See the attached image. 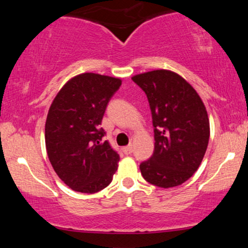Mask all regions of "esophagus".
<instances>
[{
	"label": "esophagus",
	"instance_id": "obj_1",
	"mask_svg": "<svg viewBox=\"0 0 248 248\" xmlns=\"http://www.w3.org/2000/svg\"><path fill=\"white\" fill-rule=\"evenodd\" d=\"M122 150H124V153L126 154V155H130V154L133 153V146L132 144H129V146L122 148Z\"/></svg>",
	"mask_w": 248,
	"mask_h": 248
}]
</instances>
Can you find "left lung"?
I'll list each match as a JSON object with an SVG mask.
<instances>
[{"label":"left lung","instance_id":"8db88e82","mask_svg":"<svg viewBox=\"0 0 248 248\" xmlns=\"http://www.w3.org/2000/svg\"><path fill=\"white\" fill-rule=\"evenodd\" d=\"M152 110L155 148L142 162L143 178L160 187L181 186L197 171L210 138L206 108L195 88L177 73L155 70L133 77Z\"/></svg>","mask_w":248,"mask_h":248}]
</instances>
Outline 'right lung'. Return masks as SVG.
Instances as JSON below:
<instances>
[{
	"instance_id": "1",
	"label": "right lung",
	"mask_w": 248,
	"mask_h": 248,
	"mask_svg": "<svg viewBox=\"0 0 248 248\" xmlns=\"http://www.w3.org/2000/svg\"><path fill=\"white\" fill-rule=\"evenodd\" d=\"M120 86L119 78L82 73L70 79L51 104L45 122L47 156L59 178L75 191H100L118 169L119 154L104 141L100 124Z\"/></svg>"
}]
</instances>
